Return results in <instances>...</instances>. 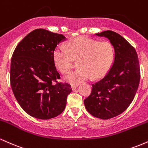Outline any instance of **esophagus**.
I'll use <instances>...</instances> for the list:
<instances>
[{
	"label": "esophagus",
	"instance_id": "1",
	"mask_svg": "<svg viewBox=\"0 0 148 148\" xmlns=\"http://www.w3.org/2000/svg\"><path fill=\"white\" fill-rule=\"evenodd\" d=\"M78 86H79V85H72L71 88H72V90H75L76 88L78 87Z\"/></svg>",
	"mask_w": 148,
	"mask_h": 148
}]
</instances>
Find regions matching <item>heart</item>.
Wrapping results in <instances>:
<instances>
[{
    "label": "heart",
    "mask_w": 148,
    "mask_h": 148,
    "mask_svg": "<svg viewBox=\"0 0 148 148\" xmlns=\"http://www.w3.org/2000/svg\"><path fill=\"white\" fill-rule=\"evenodd\" d=\"M114 48L111 42H101L88 37H79L54 52V61L58 70L66 74L72 68L74 60H80V69L64 76L72 85L79 84L92 76L99 77L107 72L114 59Z\"/></svg>",
    "instance_id": "1"
}]
</instances>
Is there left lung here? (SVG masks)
<instances>
[{
  "label": "left lung",
  "instance_id": "left-lung-1",
  "mask_svg": "<svg viewBox=\"0 0 148 148\" xmlns=\"http://www.w3.org/2000/svg\"><path fill=\"white\" fill-rule=\"evenodd\" d=\"M95 35L109 40L115 57L104 77L92 85L84 105L92 115L107 120L121 114L132 102L140 81V67L135 49L121 35L111 30Z\"/></svg>",
  "mask_w": 148,
  "mask_h": 148
}]
</instances>
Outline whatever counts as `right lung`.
Returning a JSON list of instances; mask_svg holds the SVG:
<instances>
[{
    "label": "right lung",
    "mask_w": 148,
    "mask_h": 148,
    "mask_svg": "<svg viewBox=\"0 0 148 148\" xmlns=\"http://www.w3.org/2000/svg\"><path fill=\"white\" fill-rule=\"evenodd\" d=\"M65 40L61 34L35 29L18 44L13 53L12 90L23 111L33 118L48 120L65 108L72 88L67 83L58 82L60 76L54 62L56 47Z\"/></svg>",
    "instance_id": "1"
}]
</instances>
